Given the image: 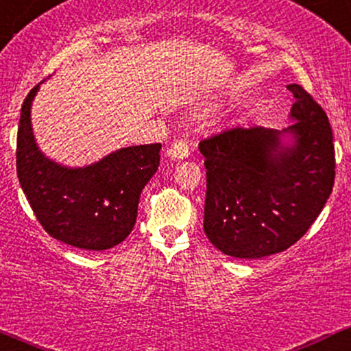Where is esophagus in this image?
<instances>
[{
	"label": "esophagus",
	"mask_w": 351,
	"mask_h": 351,
	"mask_svg": "<svg viewBox=\"0 0 351 351\" xmlns=\"http://www.w3.org/2000/svg\"><path fill=\"white\" fill-rule=\"evenodd\" d=\"M188 153H189V147L184 140H175V142L167 148V156H170L173 160L186 158Z\"/></svg>",
	"instance_id": "esophagus-1"
}]
</instances>
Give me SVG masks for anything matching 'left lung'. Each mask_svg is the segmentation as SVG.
<instances>
[{"label": "left lung", "mask_w": 351, "mask_h": 351, "mask_svg": "<svg viewBox=\"0 0 351 351\" xmlns=\"http://www.w3.org/2000/svg\"><path fill=\"white\" fill-rule=\"evenodd\" d=\"M287 88L295 97L287 128L236 127L199 142L206 167L204 232L228 256L259 259L289 249L332 193L328 117L299 84Z\"/></svg>", "instance_id": "obj_1"}]
</instances>
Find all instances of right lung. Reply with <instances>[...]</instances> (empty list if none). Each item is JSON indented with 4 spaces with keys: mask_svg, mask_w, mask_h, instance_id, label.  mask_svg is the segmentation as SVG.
Returning <instances> with one entry per match:
<instances>
[{
    "mask_svg": "<svg viewBox=\"0 0 351 351\" xmlns=\"http://www.w3.org/2000/svg\"><path fill=\"white\" fill-rule=\"evenodd\" d=\"M39 86L24 99L18 128L16 170L24 195L54 239L87 251L114 247L135 226L140 195L158 170L162 145L120 148L82 168L56 163L39 150L31 125Z\"/></svg>",
    "mask_w": 351,
    "mask_h": 351,
    "instance_id": "obj_1",
    "label": "right lung"
}]
</instances>
